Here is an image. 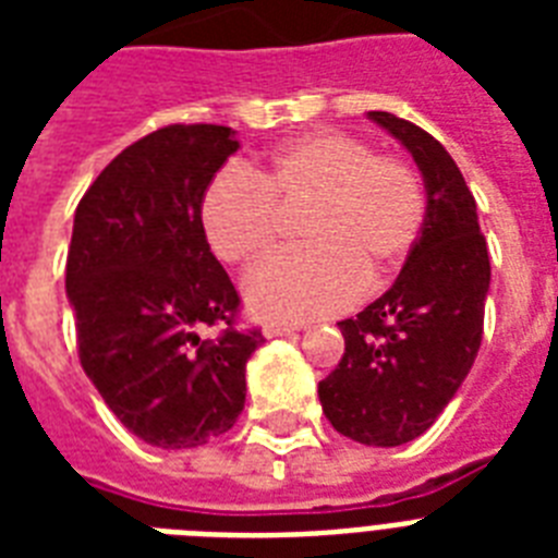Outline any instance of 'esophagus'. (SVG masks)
<instances>
[{
	"label": "esophagus",
	"mask_w": 558,
	"mask_h": 558,
	"mask_svg": "<svg viewBox=\"0 0 558 558\" xmlns=\"http://www.w3.org/2000/svg\"><path fill=\"white\" fill-rule=\"evenodd\" d=\"M298 327H292V324H280V322H269L266 327H263V336L266 339H278V336H289V332H295Z\"/></svg>",
	"instance_id": "34e87169"
}]
</instances>
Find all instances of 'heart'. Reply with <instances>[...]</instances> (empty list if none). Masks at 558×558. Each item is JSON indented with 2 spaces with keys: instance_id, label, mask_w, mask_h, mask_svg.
<instances>
[{
  "instance_id": "b5f03b06",
  "label": "heart",
  "mask_w": 558,
  "mask_h": 558,
  "mask_svg": "<svg viewBox=\"0 0 558 558\" xmlns=\"http://www.w3.org/2000/svg\"><path fill=\"white\" fill-rule=\"evenodd\" d=\"M306 204L304 248L278 254L243 278L245 301L263 318L339 313L365 280L397 271L423 234L425 191L414 168L344 133L301 135L257 177L236 165L219 170L202 196V228L219 260L248 263L275 248L280 210Z\"/></svg>"
}]
</instances>
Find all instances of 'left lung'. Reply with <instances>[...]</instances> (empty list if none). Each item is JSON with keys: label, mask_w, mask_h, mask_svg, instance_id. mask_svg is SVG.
Returning <instances> with one entry per match:
<instances>
[{"label": "left lung", "mask_w": 558, "mask_h": 558, "mask_svg": "<svg viewBox=\"0 0 558 558\" xmlns=\"http://www.w3.org/2000/svg\"><path fill=\"white\" fill-rule=\"evenodd\" d=\"M423 173L425 222L393 287L339 322L344 356L318 381L332 428L365 446H402L428 432L472 371L484 339L489 252L466 179L434 135L390 112H367Z\"/></svg>", "instance_id": "left-lung-1"}]
</instances>
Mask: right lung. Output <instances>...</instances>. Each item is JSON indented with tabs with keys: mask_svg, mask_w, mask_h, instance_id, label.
Segmentation results:
<instances>
[{
	"mask_svg": "<svg viewBox=\"0 0 558 558\" xmlns=\"http://www.w3.org/2000/svg\"><path fill=\"white\" fill-rule=\"evenodd\" d=\"M231 126L170 124L109 161L74 210L65 292L77 353L121 423L159 449L226 434L245 405L260 330L210 254L202 196L236 153ZM222 326L219 340H202Z\"/></svg>",
	"mask_w": 558,
	"mask_h": 558,
	"instance_id": "right-lung-1",
	"label": "right lung"
}]
</instances>
